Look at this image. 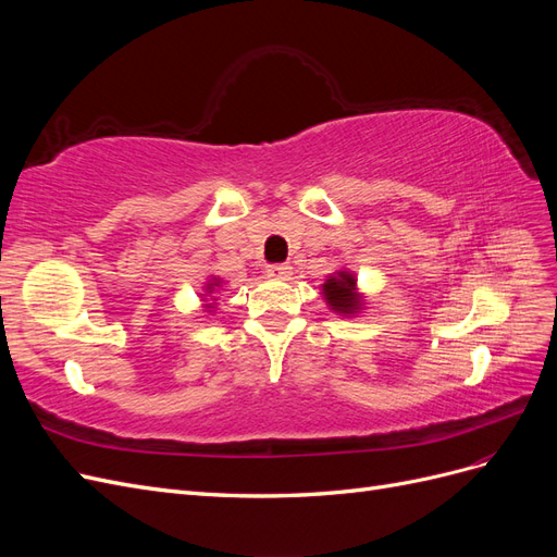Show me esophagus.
Instances as JSON below:
<instances>
[{"label":"esophagus","instance_id":"34e87169","mask_svg":"<svg viewBox=\"0 0 557 557\" xmlns=\"http://www.w3.org/2000/svg\"><path fill=\"white\" fill-rule=\"evenodd\" d=\"M267 274L272 278H288L293 274V267L290 264H272L267 269Z\"/></svg>","mask_w":557,"mask_h":557}]
</instances>
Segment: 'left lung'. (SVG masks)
Segmentation results:
<instances>
[{
	"label": "left lung",
	"instance_id": "1",
	"mask_svg": "<svg viewBox=\"0 0 557 557\" xmlns=\"http://www.w3.org/2000/svg\"><path fill=\"white\" fill-rule=\"evenodd\" d=\"M327 305L339 313H352L360 307V297L356 295V278L352 274L339 272V276H330L323 285Z\"/></svg>",
	"mask_w": 557,
	"mask_h": 557
}]
</instances>
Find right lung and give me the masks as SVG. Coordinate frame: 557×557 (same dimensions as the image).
<instances>
[{
	"label": "right lung",
	"mask_w": 557,
	"mask_h": 557,
	"mask_svg": "<svg viewBox=\"0 0 557 557\" xmlns=\"http://www.w3.org/2000/svg\"><path fill=\"white\" fill-rule=\"evenodd\" d=\"M209 285H215V283H209Z\"/></svg>",
	"instance_id": "obj_1"
}]
</instances>
